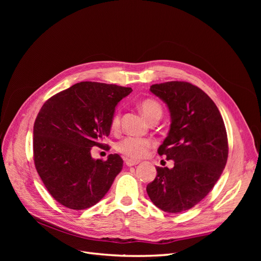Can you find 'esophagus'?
Wrapping results in <instances>:
<instances>
[{
  "label": "esophagus",
  "mask_w": 261,
  "mask_h": 261,
  "mask_svg": "<svg viewBox=\"0 0 261 261\" xmlns=\"http://www.w3.org/2000/svg\"><path fill=\"white\" fill-rule=\"evenodd\" d=\"M125 163L127 167H134V165H137L139 162L137 161H133V160H129V159H125Z\"/></svg>",
  "instance_id": "1"
}]
</instances>
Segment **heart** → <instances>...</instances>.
Instances as JSON below:
<instances>
[{
  "mask_svg": "<svg viewBox=\"0 0 261 261\" xmlns=\"http://www.w3.org/2000/svg\"><path fill=\"white\" fill-rule=\"evenodd\" d=\"M140 111L148 121L152 122L159 120L162 115V107L159 102L154 99H144L139 105ZM121 123L120 114L115 113L111 121V128L113 130L118 129ZM153 143L149 138H139V137H126L116 145L118 152H121L125 158L130 160H139L144 158L151 147Z\"/></svg>",
  "mask_w": 261,
  "mask_h": 261,
  "instance_id": "1",
  "label": "heart"
}]
</instances>
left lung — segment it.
<instances>
[{
  "label": "left lung",
  "mask_w": 261,
  "mask_h": 261,
  "mask_svg": "<svg viewBox=\"0 0 261 261\" xmlns=\"http://www.w3.org/2000/svg\"><path fill=\"white\" fill-rule=\"evenodd\" d=\"M150 91L169 108L170 130L158 153L174 161V167H158L147 194L161 210L183 212L209 194L225 168L228 147L224 122L215 102L192 84H155Z\"/></svg>",
  "instance_id": "8db88e82"
}]
</instances>
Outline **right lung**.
Instances as JSON below:
<instances>
[{
    "label": "right lung",
    "instance_id": "right-lung-1",
    "mask_svg": "<svg viewBox=\"0 0 261 261\" xmlns=\"http://www.w3.org/2000/svg\"><path fill=\"white\" fill-rule=\"evenodd\" d=\"M129 87L82 82L54 94L42 106L34 125V160L39 176L62 206L84 210L99 202L123 168L110 154L93 159L91 148L103 146L118 102Z\"/></svg>",
    "mask_w": 261,
    "mask_h": 261
}]
</instances>
